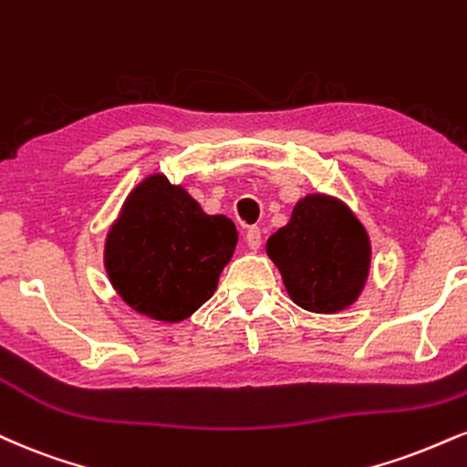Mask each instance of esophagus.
Instances as JSON below:
<instances>
[{
	"instance_id": "34e87169",
	"label": "esophagus",
	"mask_w": 467,
	"mask_h": 467,
	"mask_svg": "<svg viewBox=\"0 0 467 467\" xmlns=\"http://www.w3.org/2000/svg\"><path fill=\"white\" fill-rule=\"evenodd\" d=\"M245 244H248L250 250L261 248V228H256V226L248 228V233H245Z\"/></svg>"
}]
</instances>
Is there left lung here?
Masks as SVG:
<instances>
[{"label":"left lung","mask_w":467,"mask_h":467,"mask_svg":"<svg viewBox=\"0 0 467 467\" xmlns=\"http://www.w3.org/2000/svg\"><path fill=\"white\" fill-rule=\"evenodd\" d=\"M267 256L297 306L339 313L361 296L372 248L363 223L344 202L311 193L294 206L287 226L267 239Z\"/></svg>","instance_id":"left-lung-1"}]
</instances>
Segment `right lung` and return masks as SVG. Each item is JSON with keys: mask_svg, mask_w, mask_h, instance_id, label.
<instances>
[{"mask_svg": "<svg viewBox=\"0 0 467 467\" xmlns=\"http://www.w3.org/2000/svg\"><path fill=\"white\" fill-rule=\"evenodd\" d=\"M234 245L233 219L206 215L180 184L151 173L132 189L110 226L104 267L128 306L173 324L213 296Z\"/></svg>", "mask_w": 467, "mask_h": 467, "instance_id": "add662e5", "label": "right lung"}]
</instances>
